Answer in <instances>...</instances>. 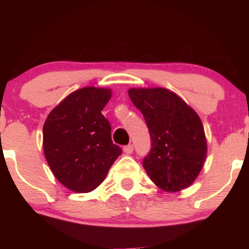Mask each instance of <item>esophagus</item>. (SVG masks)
<instances>
[{
    "instance_id": "1",
    "label": "esophagus",
    "mask_w": 249,
    "mask_h": 249,
    "mask_svg": "<svg viewBox=\"0 0 249 249\" xmlns=\"http://www.w3.org/2000/svg\"><path fill=\"white\" fill-rule=\"evenodd\" d=\"M123 150H124V152L126 153V154H131L133 152V145H126V146H124V148H123Z\"/></svg>"
}]
</instances>
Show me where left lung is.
<instances>
[{"mask_svg": "<svg viewBox=\"0 0 249 249\" xmlns=\"http://www.w3.org/2000/svg\"><path fill=\"white\" fill-rule=\"evenodd\" d=\"M128 96L150 132V152L142 159L147 176L166 192L188 187L206 158V138L199 116L166 89H130Z\"/></svg>", "mask_w": 249, "mask_h": 249, "instance_id": "left-lung-1", "label": "left lung"}]
</instances>
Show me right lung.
<instances>
[{"instance_id": "add662e5", "label": "right lung", "mask_w": 249, "mask_h": 249, "mask_svg": "<svg viewBox=\"0 0 249 249\" xmlns=\"http://www.w3.org/2000/svg\"><path fill=\"white\" fill-rule=\"evenodd\" d=\"M108 89L83 88L57 105L43 126V148L53 176L73 192H91L102 184L122 148L111 139L102 110Z\"/></svg>"}]
</instances>
